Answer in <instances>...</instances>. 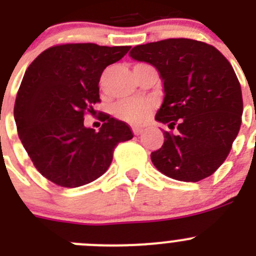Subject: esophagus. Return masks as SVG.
I'll use <instances>...</instances> for the list:
<instances>
[{
  "label": "esophagus",
  "instance_id": "34e87169",
  "mask_svg": "<svg viewBox=\"0 0 256 256\" xmlns=\"http://www.w3.org/2000/svg\"><path fill=\"white\" fill-rule=\"evenodd\" d=\"M132 130H133V133H134L136 136H138V134H141L142 132H144V128H142V126H132Z\"/></svg>",
  "mask_w": 256,
  "mask_h": 256
}]
</instances>
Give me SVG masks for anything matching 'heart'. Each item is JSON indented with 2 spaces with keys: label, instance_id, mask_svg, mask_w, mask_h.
Instances as JSON below:
<instances>
[{
  "label": "heart",
  "instance_id": "heart-1",
  "mask_svg": "<svg viewBox=\"0 0 256 256\" xmlns=\"http://www.w3.org/2000/svg\"><path fill=\"white\" fill-rule=\"evenodd\" d=\"M151 105L146 101H126L115 108L114 112L119 119L132 124H140L148 118Z\"/></svg>",
  "mask_w": 256,
  "mask_h": 256
}]
</instances>
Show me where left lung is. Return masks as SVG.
Here are the masks:
<instances>
[{"label":"left lung","mask_w":256,"mask_h":256,"mask_svg":"<svg viewBox=\"0 0 256 256\" xmlns=\"http://www.w3.org/2000/svg\"><path fill=\"white\" fill-rule=\"evenodd\" d=\"M130 56L158 69L165 96L155 119L178 130H164V144L151 152L152 164L183 182L212 176L241 126L242 94L230 61L212 44L188 38L140 44Z\"/></svg>","instance_id":"obj_1"}]
</instances>
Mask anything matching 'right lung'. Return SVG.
Masks as SVG:
<instances>
[{"instance_id":"1","label":"right lung","mask_w":256,"mask_h":256,"mask_svg":"<svg viewBox=\"0 0 256 256\" xmlns=\"http://www.w3.org/2000/svg\"><path fill=\"white\" fill-rule=\"evenodd\" d=\"M130 48L58 44L26 69L14 106L18 134L37 170L58 186L74 188L101 177L116 144L133 138L130 126L108 114L98 132L83 123L101 101L102 72Z\"/></svg>"}]
</instances>
